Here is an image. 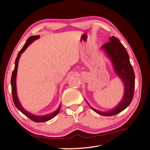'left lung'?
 <instances>
[{"mask_svg": "<svg viewBox=\"0 0 150 150\" xmlns=\"http://www.w3.org/2000/svg\"><path fill=\"white\" fill-rule=\"evenodd\" d=\"M101 48L111 61L116 74L122 81L124 86L123 96L121 101L115 108L107 111L97 110L91 106L87 101L86 102L92 110L98 114L110 116L125 110L132 101L134 90L135 76L133 67L130 64L128 52L118 39L115 36L110 38V42L103 45Z\"/></svg>", "mask_w": 150, "mask_h": 150, "instance_id": "obj_1", "label": "left lung"}]
</instances>
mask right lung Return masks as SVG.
<instances>
[{
  "label": "right lung",
  "mask_w": 150,
  "mask_h": 150,
  "mask_svg": "<svg viewBox=\"0 0 150 150\" xmlns=\"http://www.w3.org/2000/svg\"><path fill=\"white\" fill-rule=\"evenodd\" d=\"M40 38V35H32L30 38H28V39L26 40V42L24 44V46L21 49V51H19V54H17V58L15 61V67L13 71V72L12 74V78H11V86H12V99L14 103V104L16 105V108L19 110L21 112L23 113L24 115H25L27 117H28L29 119H30L32 121H33L36 122H46L50 120H51L54 116H56L59 112L60 111L61 109V104L59 106V108L57 110L54 111L53 112L49 113V114L45 115H35L34 114H32L31 112H29L28 111L25 110V109L22 107V104H21L19 98L17 96V86H16V78H17V67H18V64H19V61L21 57V54L23 53L25 50L28 48V47L29 45L33 42L34 40L38 39Z\"/></svg>",
  "instance_id": "right-lung-1"
}]
</instances>
